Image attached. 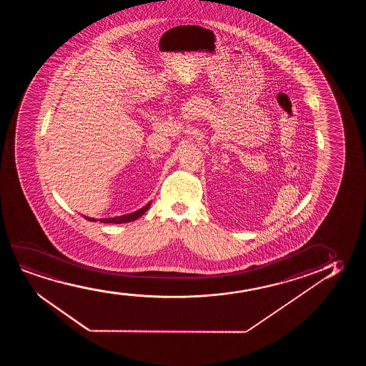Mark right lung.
Returning <instances> with one entry per match:
<instances>
[{
    "label": "right lung",
    "instance_id": "1",
    "mask_svg": "<svg viewBox=\"0 0 366 366\" xmlns=\"http://www.w3.org/2000/svg\"><path fill=\"white\" fill-rule=\"evenodd\" d=\"M151 202H149L147 205L141 207L140 210L134 211L131 214H125V215L115 216V217H105V219H99L101 222H106V224H122V222H131V221H135L136 219H139L140 216L144 215L147 209L150 207ZM86 220L89 221H97V219L94 217H89V216H84Z\"/></svg>",
    "mask_w": 366,
    "mask_h": 366
}]
</instances>
